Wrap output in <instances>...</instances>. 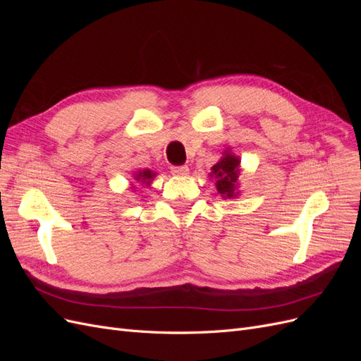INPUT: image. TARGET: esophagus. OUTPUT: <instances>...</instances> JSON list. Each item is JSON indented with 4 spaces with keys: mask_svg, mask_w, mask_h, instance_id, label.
I'll list each match as a JSON object with an SVG mask.
<instances>
[{
    "mask_svg": "<svg viewBox=\"0 0 361 361\" xmlns=\"http://www.w3.org/2000/svg\"><path fill=\"white\" fill-rule=\"evenodd\" d=\"M171 174H174V176H185V174H188V167L187 166H173Z\"/></svg>",
    "mask_w": 361,
    "mask_h": 361,
    "instance_id": "obj_1",
    "label": "esophagus"
}]
</instances>
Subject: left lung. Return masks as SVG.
I'll return each instance as SVG.
<instances>
[{
  "instance_id": "obj_1",
  "label": "left lung",
  "mask_w": 361,
  "mask_h": 361,
  "mask_svg": "<svg viewBox=\"0 0 361 361\" xmlns=\"http://www.w3.org/2000/svg\"><path fill=\"white\" fill-rule=\"evenodd\" d=\"M239 164H241L239 157H235L227 149L223 154V158L211 169L209 176L215 179L216 191L223 199H232L238 195V179L241 174Z\"/></svg>"
}]
</instances>
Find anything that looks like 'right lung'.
<instances>
[{
  "mask_svg": "<svg viewBox=\"0 0 361 361\" xmlns=\"http://www.w3.org/2000/svg\"><path fill=\"white\" fill-rule=\"evenodd\" d=\"M155 176H157V173H155V171H152V170L146 169V170H140V171H137V173H135V176H134V179H135L137 182H140V183L146 185V187H149V185L152 183V180H154V178H155Z\"/></svg>",
  "mask_w": 361,
  "mask_h": 361,
  "instance_id": "add662e5",
  "label": "right lung"
}]
</instances>
